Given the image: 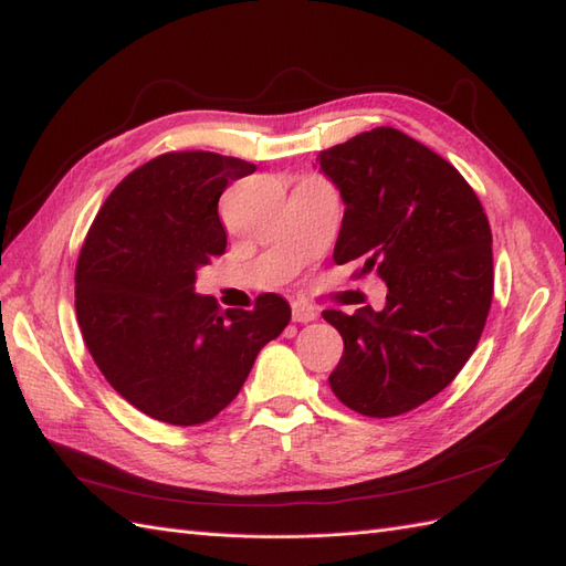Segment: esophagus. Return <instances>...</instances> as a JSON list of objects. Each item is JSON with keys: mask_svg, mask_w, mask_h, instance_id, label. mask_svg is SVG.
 Returning <instances> with one entry per match:
<instances>
[{"mask_svg": "<svg viewBox=\"0 0 566 566\" xmlns=\"http://www.w3.org/2000/svg\"><path fill=\"white\" fill-rule=\"evenodd\" d=\"M292 318H294V323H311V321L318 318V311H315L308 304H301V301H294V304H292Z\"/></svg>", "mask_w": 566, "mask_h": 566, "instance_id": "esophagus-1", "label": "esophagus"}]
</instances>
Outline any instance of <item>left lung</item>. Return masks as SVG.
<instances>
[{
    "instance_id": "obj_1",
    "label": "left lung",
    "mask_w": 566,
    "mask_h": 566,
    "mask_svg": "<svg viewBox=\"0 0 566 566\" xmlns=\"http://www.w3.org/2000/svg\"><path fill=\"white\" fill-rule=\"evenodd\" d=\"M345 217L335 262L376 270L386 306L323 311L343 335L331 374L339 402L396 417L431 400L463 369L494 292L492 231L465 178L400 129L376 127L318 154Z\"/></svg>"
}]
</instances>
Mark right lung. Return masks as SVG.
<instances>
[{
    "label": "right lung",
    "instance_id": "right-lung-1",
    "mask_svg": "<svg viewBox=\"0 0 566 566\" xmlns=\"http://www.w3.org/2000/svg\"><path fill=\"white\" fill-rule=\"evenodd\" d=\"M253 164L170 151L133 170L86 233L76 262V321L105 380L139 412L205 424L243 388L258 352L292 321L277 294L223 311L195 294L197 270L223 253L219 197Z\"/></svg>",
    "mask_w": 566,
    "mask_h": 566
}]
</instances>
